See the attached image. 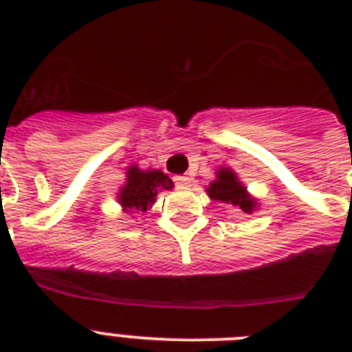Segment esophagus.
<instances>
[{
  "instance_id": "34e87169",
  "label": "esophagus",
  "mask_w": 352,
  "mask_h": 352,
  "mask_svg": "<svg viewBox=\"0 0 352 352\" xmlns=\"http://www.w3.org/2000/svg\"><path fill=\"white\" fill-rule=\"evenodd\" d=\"M173 181H175L177 188H181V190H186V188L192 184V179H190V177H186V175H177Z\"/></svg>"
}]
</instances>
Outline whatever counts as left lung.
Masks as SVG:
<instances>
[{"label": "left lung", "instance_id": "left-lung-1", "mask_svg": "<svg viewBox=\"0 0 352 352\" xmlns=\"http://www.w3.org/2000/svg\"><path fill=\"white\" fill-rule=\"evenodd\" d=\"M206 193L212 201L230 204L245 214L256 212L259 206L257 199L252 197L245 184L239 181L237 173L228 166H221L219 170L215 171V179L208 184Z\"/></svg>", "mask_w": 352, "mask_h": 352}]
</instances>
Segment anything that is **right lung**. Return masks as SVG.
Here are the masks:
<instances>
[{"label":"right lung","mask_w":352,"mask_h":352,"mask_svg":"<svg viewBox=\"0 0 352 352\" xmlns=\"http://www.w3.org/2000/svg\"><path fill=\"white\" fill-rule=\"evenodd\" d=\"M173 190V182L164 171L140 170L137 164L127 166L126 181L117 193L124 212H146L157 201V193Z\"/></svg>","instance_id":"right-lung-1"}]
</instances>
